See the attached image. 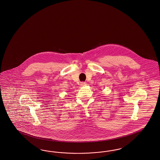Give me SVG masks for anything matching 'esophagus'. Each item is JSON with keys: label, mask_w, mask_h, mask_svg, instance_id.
<instances>
[{"label": "esophagus", "mask_w": 160, "mask_h": 160, "mask_svg": "<svg viewBox=\"0 0 160 160\" xmlns=\"http://www.w3.org/2000/svg\"><path fill=\"white\" fill-rule=\"evenodd\" d=\"M80 85H81V86H86L87 85V83H86V82H81L80 83Z\"/></svg>", "instance_id": "1"}]
</instances>
